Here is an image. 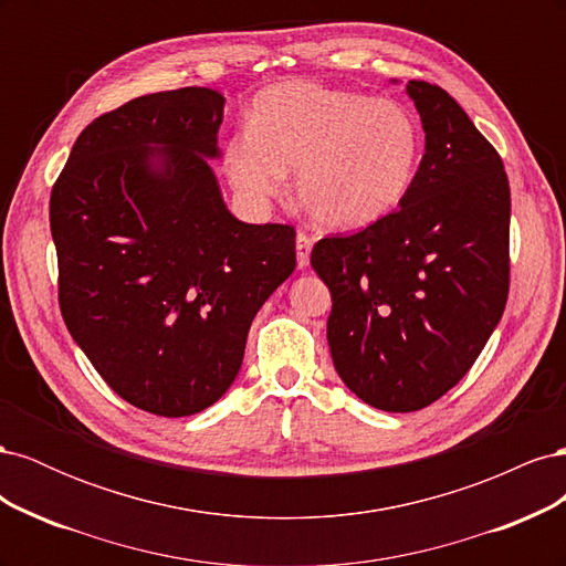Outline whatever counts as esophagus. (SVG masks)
I'll use <instances>...</instances> for the list:
<instances>
[{"label":"esophagus","instance_id":"1","mask_svg":"<svg viewBox=\"0 0 566 566\" xmlns=\"http://www.w3.org/2000/svg\"><path fill=\"white\" fill-rule=\"evenodd\" d=\"M312 248H314V241L310 235H306L304 231L297 233V241H295V250H297V266L300 269H306L310 266V254H312Z\"/></svg>","mask_w":566,"mask_h":566}]
</instances>
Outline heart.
I'll use <instances>...</instances> for the list:
<instances>
[{
  "label": "heart",
  "instance_id": "b5f03b06",
  "mask_svg": "<svg viewBox=\"0 0 566 566\" xmlns=\"http://www.w3.org/2000/svg\"><path fill=\"white\" fill-rule=\"evenodd\" d=\"M420 150L416 117L397 101L283 82L254 98L248 129L224 146V169L235 193L262 208L295 167L304 212L323 229L354 231L399 208Z\"/></svg>",
  "mask_w": 566,
  "mask_h": 566
}]
</instances>
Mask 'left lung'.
<instances>
[{"label":"left lung","mask_w":566,"mask_h":566,"mask_svg":"<svg viewBox=\"0 0 566 566\" xmlns=\"http://www.w3.org/2000/svg\"><path fill=\"white\" fill-rule=\"evenodd\" d=\"M424 156L397 212L323 238L312 266L328 285L335 370L387 413L434 403L499 325L510 287V184L495 148L455 98L408 80Z\"/></svg>","instance_id":"obj_1"}]
</instances>
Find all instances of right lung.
Here are the masks:
<instances>
[{
	"label": "right lung",
	"mask_w": 566,
	"mask_h": 566,
	"mask_svg": "<svg viewBox=\"0 0 566 566\" xmlns=\"http://www.w3.org/2000/svg\"><path fill=\"white\" fill-rule=\"evenodd\" d=\"M224 101L208 87L132 98L84 127L51 188L67 331L117 397L163 418L221 399L297 262L293 227L245 224L221 198Z\"/></svg>",
	"instance_id": "add662e5"
}]
</instances>
